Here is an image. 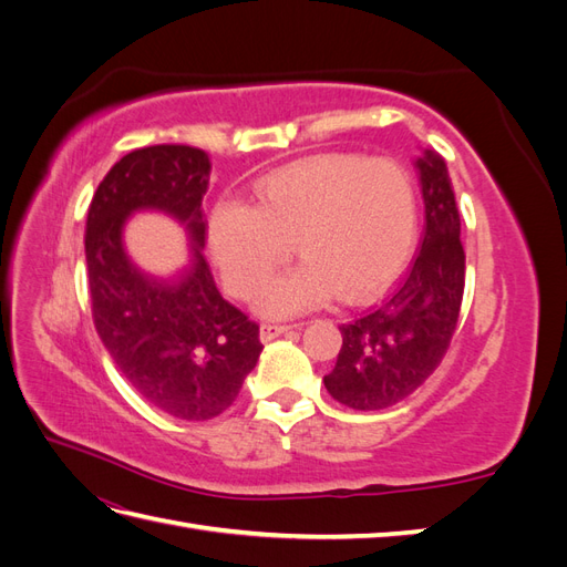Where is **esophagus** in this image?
I'll use <instances>...</instances> for the list:
<instances>
[{"label":"esophagus","mask_w":567,"mask_h":567,"mask_svg":"<svg viewBox=\"0 0 567 567\" xmlns=\"http://www.w3.org/2000/svg\"><path fill=\"white\" fill-rule=\"evenodd\" d=\"M290 329H293V326H290V323H271V321H265V323H260V338H262V342H267V340L279 338L281 333H288Z\"/></svg>","instance_id":"obj_1"}]
</instances>
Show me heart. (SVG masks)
I'll use <instances>...</instances> for the list:
<instances>
[{"label": "heart", "mask_w": 567, "mask_h": 567, "mask_svg": "<svg viewBox=\"0 0 567 567\" xmlns=\"http://www.w3.org/2000/svg\"><path fill=\"white\" fill-rule=\"evenodd\" d=\"M419 234V192L406 167L326 153L274 169L255 184V205L225 198L210 217V250L238 298L252 296L290 255L302 262L271 279L257 305L284 317L336 293L367 300L406 267Z\"/></svg>", "instance_id": "obj_1"}]
</instances>
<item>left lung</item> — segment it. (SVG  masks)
<instances>
[{
	"instance_id": "obj_1",
	"label": "left lung",
	"mask_w": 567,
	"mask_h": 567,
	"mask_svg": "<svg viewBox=\"0 0 567 567\" xmlns=\"http://www.w3.org/2000/svg\"><path fill=\"white\" fill-rule=\"evenodd\" d=\"M425 205L423 241L398 288L340 326L342 348L323 375L331 398L357 411L388 409L425 383L450 350L466 284L461 217L435 151L416 161Z\"/></svg>"
}]
</instances>
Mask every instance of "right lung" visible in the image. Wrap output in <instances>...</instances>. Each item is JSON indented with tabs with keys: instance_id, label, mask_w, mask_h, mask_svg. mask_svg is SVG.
I'll list each match as a JSON object with an SVG mask.
<instances>
[{
	"instance_id": "obj_1",
	"label": "right lung",
	"mask_w": 567,
	"mask_h": 567,
	"mask_svg": "<svg viewBox=\"0 0 567 567\" xmlns=\"http://www.w3.org/2000/svg\"><path fill=\"white\" fill-rule=\"evenodd\" d=\"M208 179L203 148H136L99 184L84 231L99 338L151 406L184 421H208L229 409L262 352L260 326L219 296L200 252ZM142 207L169 212L193 236L195 260L177 285L146 278L124 255L122 225Z\"/></svg>"
}]
</instances>
